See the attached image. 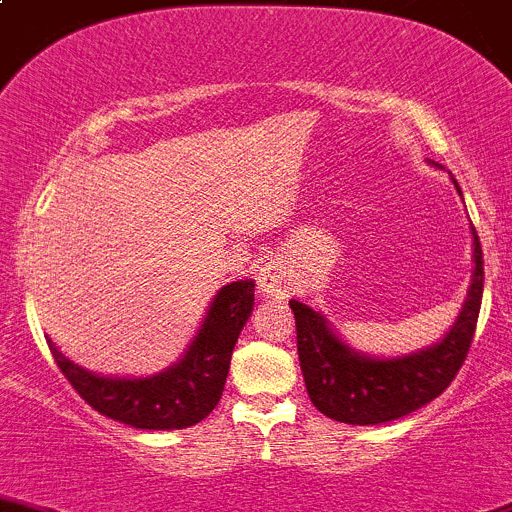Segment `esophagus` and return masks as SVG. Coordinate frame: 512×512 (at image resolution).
<instances>
[{"label": "esophagus", "instance_id": "obj_1", "mask_svg": "<svg viewBox=\"0 0 512 512\" xmlns=\"http://www.w3.org/2000/svg\"><path fill=\"white\" fill-rule=\"evenodd\" d=\"M256 283H258V293L268 295V298H286L293 286L286 263L278 261V258H271L266 266H261Z\"/></svg>", "mask_w": 512, "mask_h": 512}]
</instances>
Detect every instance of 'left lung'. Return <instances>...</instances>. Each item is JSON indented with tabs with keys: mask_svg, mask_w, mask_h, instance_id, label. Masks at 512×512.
Wrapping results in <instances>:
<instances>
[{
	"mask_svg": "<svg viewBox=\"0 0 512 512\" xmlns=\"http://www.w3.org/2000/svg\"><path fill=\"white\" fill-rule=\"evenodd\" d=\"M453 179V177H451ZM453 187H461L453 179ZM473 231V278L468 298L444 340L392 360H374L347 347L318 310L291 300L298 357L310 402L342 424H384L439 397L466 362L483 300V251Z\"/></svg>",
	"mask_w": 512,
	"mask_h": 512,
	"instance_id": "left-lung-1",
	"label": "left lung"
}]
</instances>
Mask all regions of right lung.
<instances>
[{
	"instance_id": "obj_1",
	"label": "right lung",
	"mask_w": 512,
	"mask_h": 512,
	"mask_svg": "<svg viewBox=\"0 0 512 512\" xmlns=\"http://www.w3.org/2000/svg\"><path fill=\"white\" fill-rule=\"evenodd\" d=\"M254 310V281H234L214 295L202 328L182 360L152 377H100L78 367L49 342L56 365L96 412L135 429H187L217 407L231 352Z\"/></svg>"
}]
</instances>
